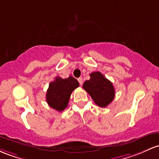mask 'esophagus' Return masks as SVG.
Instances as JSON below:
<instances>
[{"label":"esophagus","mask_w":159,"mask_h":159,"mask_svg":"<svg viewBox=\"0 0 159 159\" xmlns=\"http://www.w3.org/2000/svg\"><path fill=\"white\" fill-rule=\"evenodd\" d=\"M78 82H79V84L81 85L83 84V78H78Z\"/></svg>","instance_id":"1"}]
</instances>
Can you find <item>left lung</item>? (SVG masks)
Here are the masks:
<instances>
[{"label":"left lung","mask_w":159,"mask_h":159,"mask_svg":"<svg viewBox=\"0 0 159 159\" xmlns=\"http://www.w3.org/2000/svg\"><path fill=\"white\" fill-rule=\"evenodd\" d=\"M90 79L85 81L83 88L89 93L96 104L105 108L112 102L115 97V88L112 83L99 71L92 72Z\"/></svg>","instance_id":"left-lung-1"}]
</instances>
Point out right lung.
<instances>
[{"instance_id": "obj_1", "label": "right lung", "mask_w": 159, "mask_h": 159, "mask_svg": "<svg viewBox=\"0 0 159 159\" xmlns=\"http://www.w3.org/2000/svg\"><path fill=\"white\" fill-rule=\"evenodd\" d=\"M78 86L79 83L72 76L64 79L57 77L49 84L46 94L47 102L57 111H63L67 107L71 93Z\"/></svg>"}]
</instances>
